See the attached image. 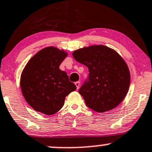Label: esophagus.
Listing matches in <instances>:
<instances>
[{
  "instance_id": "1",
  "label": "esophagus",
  "mask_w": 152,
  "mask_h": 152,
  "mask_svg": "<svg viewBox=\"0 0 152 152\" xmlns=\"http://www.w3.org/2000/svg\"><path fill=\"white\" fill-rule=\"evenodd\" d=\"M75 85H76V88L79 89V86H80V82H79V81H78V82H75Z\"/></svg>"
}]
</instances>
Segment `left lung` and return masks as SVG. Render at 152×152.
<instances>
[{
	"instance_id": "1",
	"label": "left lung",
	"mask_w": 152,
	"mask_h": 152,
	"mask_svg": "<svg viewBox=\"0 0 152 152\" xmlns=\"http://www.w3.org/2000/svg\"><path fill=\"white\" fill-rule=\"evenodd\" d=\"M73 56L88 67V76L79 90L87 107L97 113L117 107L130 83L129 70L120 55L104 45H93L75 50Z\"/></svg>"
}]
</instances>
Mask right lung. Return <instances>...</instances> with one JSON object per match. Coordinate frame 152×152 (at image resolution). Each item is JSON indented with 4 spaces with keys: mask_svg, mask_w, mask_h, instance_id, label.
Instances as JSON below:
<instances>
[{
    "mask_svg": "<svg viewBox=\"0 0 152 152\" xmlns=\"http://www.w3.org/2000/svg\"><path fill=\"white\" fill-rule=\"evenodd\" d=\"M67 56L63 50L48 47L37 53L26 65L20 87L26 101L34 110L50 115L57 113L65 97L76 90L59 65Z\"/></svg>",
    "mask_w": 152,
    "mask_h": 152,
    "instance_id": "obj_1",
    "label": "right lung"
}]
</instances>
